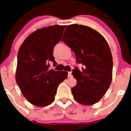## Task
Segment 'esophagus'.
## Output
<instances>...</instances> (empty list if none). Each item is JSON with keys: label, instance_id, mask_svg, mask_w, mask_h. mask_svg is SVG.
Segmentation results:
<instances>
[{"label": "esophagus", "instance_id": "34e87169", "mask_svg": "<svg viewBox=\"0 0 131 131\" xmlns=\"http://www.w3.org/2000/svg\"><path fill=\"white\" fill-rule=\"evenodd\" d=\"M68 78H72V72H68Z\"/></svg>", "mask_w": 131, "mask_h": 131}]
</instances>
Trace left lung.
<instances>
[{
    "label": "left lung",
    "instance_id": "8db88e82",
    "mask_svg": "<svg viewBox=\"0 0 131 131\" xmlns=\"http://www.w3.org/2000/svg\"><path fill=\"white\" fill-rule=\"evenodd\" d=\"M61 41L74 51L76 61L83 65L81 71L72 70L77 81L71 89L74 98L83 105L96 103L112 80L113 59L107 41L98 31L77 24L68 26Z\"/></svg>",
    "mask_w": 131,
    "mask_h": 131
}]
</instances>
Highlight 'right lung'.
I'll return each mask as SVG.
<instances>
[{
	"label": "right lung",
	"instance_id": "right-lung-1",
	"mask_svg": "<svg viewBox=\"0 0 131 131\" xmlns=\"http://www.w3.org/2000/svg\"><path fill=\"white\" fill-rule=\"evenodd\" d=\"M67 26H50L38 29L24 41L18 50L16 81L31 104L45 107L52 103L57 89L67 78L68 72L49 70L55 45L61 40Z\"/></svg>",
	"mask_w": 131,
	"mask_h": 131
}]
</instances>
